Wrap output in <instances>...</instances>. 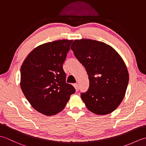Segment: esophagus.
<instances>
[{"label":"esophagus","instance_id":"1","mask_svg":"<svg viewBox=\"0 0 146 146\" xmlns=\"http://www.w3.org/2000/svg\"><path fill=\"white\" fill-rule=\"evenodd\" d=\"M74 87L76 89V91L78 92L79 90V86H78V84H77V83H75V84H74Z\"/></svg>","mask_w":146,"mask_h":146}]
</instances>
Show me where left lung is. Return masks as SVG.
Masks as SVG:
<instances>
[{
	"mask_svg": "<svg viewBox=\"0 0 146 146\" xmlns=\"http://www.w3.org/2000/svg\"><path fill=\"white\" fill-rule=\"evenodd\" d=\"M71 49L88 75V90L81 94L86 107L97 115L112 112L122 102L129 83L122 58L110 46L95 40H75Z\"/></svg>",
	"mask_w": 146,
	"mask_h": 146,
	"instance_id": "1",
	"label": "left lung"
}]
</instances>
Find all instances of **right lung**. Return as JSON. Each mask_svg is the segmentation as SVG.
Listing matches in <instances>:
<instances>
[{
    "instance_id": "add662e5",
    "label": "right lung",
    "mask_w": 146,
    "mask_h": 146,
    "mask_svg": "<svg viewBox=\"0 0 146 146\" xmlns=\"http://www.w3.org/2000/svg\"><path fill=\"white\" fill-rule=\"evenodd\" d=\"M73 40H58L34 49L21 68V88L32 107L50 116L64 109L73 86L66 83L63 64Z\"/></svg>"
}]
</instances>
